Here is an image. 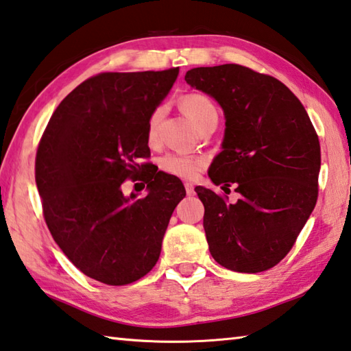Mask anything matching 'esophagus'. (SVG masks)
I'll list each match as a JSON object with an SVG mask.
<instances>
[{
  "label": "esophagus",
  "instance_id": "obj_1",
  "mask_svg": "<svg viewBox=\"0 0 351 351\" xmlns=\"http://www.w3.org/2000/svg\"><path fill=\"white\" fill-rule=\"evenodd\" d=\"M184 189H186V194H188V195H194V194H195L194 184H193V183H184Z\"/></svg>",
  "mask_w": 351,
  "mask_h": 351
}]
</instances>
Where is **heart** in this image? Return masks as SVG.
I'll use <instances>...</instances> for the list:
<instances>
[{
	"mask_svg": "<svg viewBox=\"0 0 351 351\" xmlns=\"http://www.w3.org/2000/svg\"><path fill=\"white\" fill-rule=\"evenodd\" d=\"M182 108L189 121L200 130L203 125L210 121H218V113L214 102L208 96L202 93H189L182 99ZM163 114V108L157 107L148 117L147 122V137L148 142H156L157 127ZM206 167V158L200 156H193L186 153H168L162 157L160 168L171 176L184 178V180H194L195 177Z\"/></svg>",
	"mask_w": 351,
	"mask_h": 351,
	"instance_id": "heart-1",
	"label": "heart"
}]
</instances>
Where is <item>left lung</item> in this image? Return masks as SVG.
Returning a JSON list of instances; mask_svg holds the SVG:
<instances>
[{"label":"left lung","instance_id":"obj_1","mask_svg":"<svg viewBox=\"0 0 351 351\" xmlns=\"http://www.w3.org/2000/svg\"><path fill=\"white\" fill-rule=\"evenodd\" d=\"M191 87L220 104L226 119L223 151L209 177L241 197L197 186L204 206L209 252L223 267L256 274L278 264L318 200L319 138L300 99L278 79L238 64L197 67Z\"/></svg>","mask_w":351,"mask_h":351}]
</instances>
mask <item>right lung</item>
<instances>
[{"label":"right lung","instance_id":"obj_1","mask_svg":"<svg viewBox=\"0 0 351 351\" xmlns=\"http://www.w3.org/2000/svg\"><path fill=\"white\" fill-rule=\"evenodd\" d=\"M177 75L178 67L88 77L58 105L38 145L35 178L53 240L84 275L108 286L134 282L156 266L186 195L180 180L157 169L141 175L148 163H137L149 157L151 111ZM127 178L147 182V197H125Z\"/></svg>","mask_w":351,"mask_h":351}]
</instances>
